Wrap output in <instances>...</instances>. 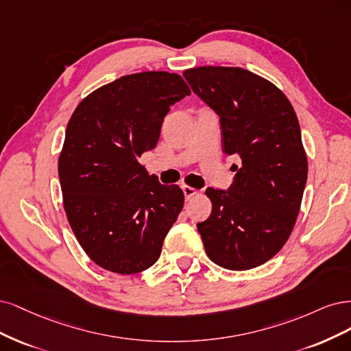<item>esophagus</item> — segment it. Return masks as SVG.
<instances>
[{
  "label": "esophagus",
  "mask_w": 351,
  "mask_h": 351,
  "mask_svg": "<svg viewBox=\"0 0 351 351\" xmlns=\"http://www.w3.org/2000/svg\"><path fill=\"white\" fill-rule=\"evenodd\" d=\"M182 191H184V195H185V199H186V201L198 194V191H197L195 188L188 186V185H184V186H182Z\"/></svg>",
  "instance_id": "1"
}]
</instances>
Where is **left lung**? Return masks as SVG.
I'll use <instances>...</instances> for the list:
<instances>
[{"label":"left lung","instance_id":"1","mask_svg":"<svg viewBox=\"0 0 351 351\" xmlns=\"http://www.w3.org/2000/svg\"><path fill=\"white\" fill-rule=\"evenodd\" d=\"M184 77L220 117L223 152L242 159L228 191H206L213 210L197 224L206 252L233 271L263 265L287 242L306 185L296 112L277 86L239 66H197Z\"/></svg>","mask_w":351,"mask_h":351}]
</instances>
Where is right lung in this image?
<instances>
[{
  "mask_svg": "<svg viewBox=\"0 0 351 351\" xmlns=\"http://www.w3.org/2000/svg\"><path fill=\"white\" fill-rule=\"evenodd\" d=\"M188 95L179 74H128L86 96L66 125L64 210L87 256L112 273L150 268L182 211V189L159 184L138 157L154 149L169 108Z\"/></svg>",
  "mask_w": 351,
  "mask_h": 351,
  "instance_id": "obj_1",
  "label": "right lung"
}]
</instances>
